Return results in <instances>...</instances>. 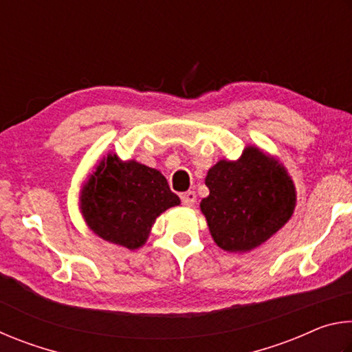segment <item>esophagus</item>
I'll return each instance as SVG.
<instances>
[{
	"label": "esophagus",
	"mask_w": 352,
	"mask_h": 352,
	"mask_svg": "<svg viewBox=\"0 0 352 352\" xmlns=\"http://www.w3.org/2000/svg\"><path fill=\"white\" fill-rule=\"evenodd\" d=\"M182 201L184 206H194L195 201H197V195H195L194 190H188L182 195Z\"/></svg>",
	"instance_id": "1"
}]
</instances>
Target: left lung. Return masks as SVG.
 Returning a JSON list of instances; mask_svg holds the SVG:
<instances>
[{"instance_id":"1","label":"left lung","mask_w":352,"mask_h":352,"mask_svg":"<svg viewBox=\"0 0 352 352\" xmlns=\"http://www.w3.org/2000/svg\"><path fill=\"white\" fill-rule=\"evenodd\" d=\"M210 195L200 201L214 242L231 253L250 252L283 228L296 192L284 166L259 147L243 148L237 162L220 160L208 170Z\"/></svg>"}]
</instances>
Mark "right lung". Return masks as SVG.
<instances>
[{"label": "right lung", "mask_w": 352, "mask_h": 352, "mask_svg": "<svg viewBox=\"0 0 352 352\" xmlns=\"http://www.w3.org/2000/svg\"><path fill=\"white\" fill-rule=\"evenodd\" d=\"M180 205L162 172L116 153L100 160L80 192V211L94 234L136 250L151 234L160 214Z\"/></svg>", "instance_id": "1"}]
</instances>
